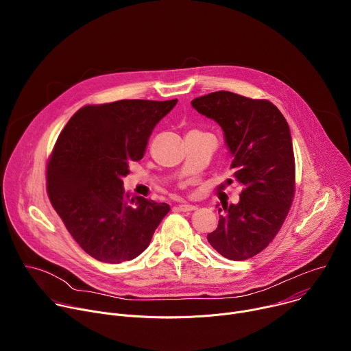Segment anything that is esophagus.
<instances>
[{
	"mask_svg": "<svg viewBox=\"0 0 351 351\" xmlns=\"http://www.w3.org/2000/svg\"><path fill=\"white\" fill-rule=\"evenodd\" d=\"M178 208H179L180 211H184V213H187V211H194V210H197V207H195V206H193V204H187V203L179 204V206H178Z\"/></svg>",
	"mask_w": 351,
	"mask_h": 351,
	"instance_id": "obj_1",
	"label": "esophagus"
}]
</instances>
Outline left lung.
<instances>
[{
	"mask_svg": "<svg viewBox=\"0 0 351 351\" xmlns=\"http://www.w3.org/2000/svg\"><path fill=\"white\" fill-rule=\"evenodd\" d=\"M191 106L223 130L233 176L243 187L237 204L219 206L218 228L207 239L225 258H252L274 240L293 202L294 154L289 125L268 99L225 90L197 97Z\"/></svg>",
	"mask_w": 351,
	"mask_h": 351,
	"instance_id": "1",
	"label": "left lung"
}]
</instances>
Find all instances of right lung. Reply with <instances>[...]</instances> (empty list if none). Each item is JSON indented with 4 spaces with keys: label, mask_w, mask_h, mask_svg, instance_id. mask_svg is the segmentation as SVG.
Segmentation results:
<instances>
[{
    "label": "right lung",
    "mask_w": 351,
    "mask_h": 351,
    "mask_svg": "<svg viewBox=\"0 0 351 351\" xmlns=\"http://www.w3.org/2000/svg\"><path fill=\"white\" fill-rule=\"evenodd\" d=\"M178 99L80 108L47 165L48 197L71 236L93 258L121 264L140 256L169 213L165 203L123 190L129 164L143 158L156 125Z\"/></svg>",
    "instance_id": "obj_1"
}]
</instances>
